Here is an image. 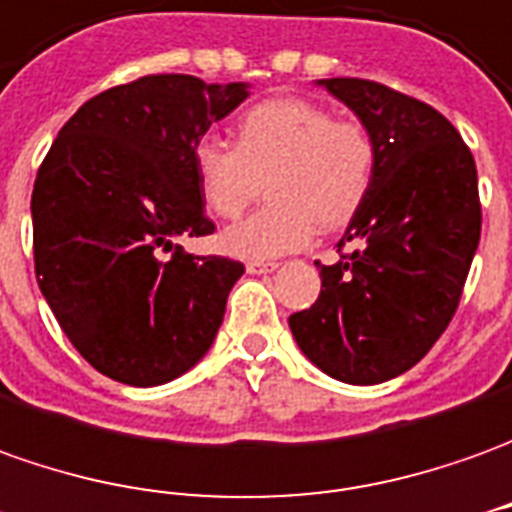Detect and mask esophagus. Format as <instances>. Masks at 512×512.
Instances as JSON below:
<instances>
[{"label":"esophagus","instance_id":"1","mask_svg":"<svg viewBox=\"0 0 512 512\" xmlns=\"http://www.w3.org/2000/svg\"><path fill=\"white\" fill-rule=\"evenodd\" d=\"M276 267L278 262H259V259H250L248 273H253V276H262V273H273Z\"/></svg>","mask_w":512,"mask_h":512}]
</instances>
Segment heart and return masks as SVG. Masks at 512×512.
Instances as JSON below:
<instances>
[{
	"instance_id": "obj_1",
	"label": "heart",
	"mask_w": 512,
	"mask_h": 512,
	"mask_svg": "<svg viewBox=\"0 0 512 512\" xmlns=\"http://www.w3.org/2000/svg\"><path fill=\"white\" fill-rule=\"evenodd\" d=\"M379 150L359 119H334L317 102L281 97L239 116L234 147L206 136L195 147L203 203L220 220H239L262 197L270 203L231 228L222 245L242 259H273L303 248L315 228H343L373 189Z\"/></svg>"
}]
</instances>
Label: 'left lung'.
<instances>
[{"label":"left lung","instance_id":"obj_1","mask_svg":"<svg viewBox=\"0 0 512 512\" xmlns=\"http://www.w3.org/2000/svg\"><path fill=\"white\" fill-rule=\"evenodd\" d=\"M320 86L368 125L379 167L340 262H317L320 295L290 329L323 373L379 384L421 362L457 312L482 231L477 164L426 102L362 77Z\"/></svg>","mask_w":512,"mask_h":512}]
</instances>
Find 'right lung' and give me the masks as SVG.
I'll list each match as a JSON object with an SVG mask.
<instances>
[{"label": "right lung", "mask_w": 512, "mask_h": 512, "mask_svg": "<svg viewBox=\"0 0 512 512\" xmlns=\"http://www.w3.org/2000/svg\"><path fill=\"white\" fill-rule=\"evenodd\" d=\"M245 97V83L147 74L83 102L38 167V287L80 357L114 382H172L217 337L245 264L186 253L175 236L214 234L195 147Z\"/></svg>", "instance_id": "1"}]
</instances>
